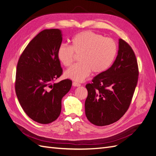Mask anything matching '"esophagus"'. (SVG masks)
<instances>
[{
  "mask_svg": "<svg viewBox=\"0 0 156 156\" xmlns=\"http://www.w3.org/2000/svg\"><path fill=\"white\" fill-rule=\"evenodd\" d=\"M72 84H73V87H80V86H81V84H79L77 82H73Z\"/></svg>",
  "mask_w": 156,
  "mask_h": 156,
  "instance_id": "obj_1",
  "label": "esophagus"
}]
</instances>
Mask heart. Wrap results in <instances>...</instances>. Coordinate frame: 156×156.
<instances>
[{
	"instance_id": "b5f03b06",
	"label": "heart",
	"mask_w": 156,
	"mask_h": 156,
	"mask_svg": "<svg viewBox=\"0 0 156 156\" xmlns=\"http://www.w3.org/2000/svg\"><path fill=\"white\" fill-rule=\"evenodd\" d=\"M117 53L115 41L91 31L79 33L72 39V45L61 44L58 49L59 60L69 67L77 55L80 62L66 71V77L82 82L91 73L104 72L112 63Z\"/></svg>"
}]
</instances>
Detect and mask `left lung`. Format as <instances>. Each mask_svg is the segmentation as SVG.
Instances as JSON below:
<instances>
[{
  "label": "left lung",
  "instance_id": "left-lung-1",
  "mask_svg": "<svg viewBox=\"0 0 156 156\" xmlns=\"http://www.w3.org/2000/svg\"><path fill=\"white\" fill-rule=\"evenodd\" d=\"M139 68L130 45L119 39L118 55L111 67L87 84L85 114L98 126L111 124L128 109L137 84Z\"/></svg>",
  "mask_w": 156,
  "mask_h": 156
}]
</instances>
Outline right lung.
Returning a JSON list of instances; mask_svg holds the SVG:
<instances>
[{
    "label": "right lung",
    "mask_w": 156,
    "mask_h": 156,
    "mask_svg": "<svg viewBox=\"0 0 156 156\" xmlns=\"http://www.w3.org/2000/svg\"><path fill=\"white\" fill-rule=\"evenodd\" d=\"M59 29L40 32L27 45L18 60L15 88L23 111L32 120L47 124L56 120L61 112V101L72 81H53L62 74L57 52L62 44Z\"/></svg>",
    "instance_id": "right-lung-1"
}]
</instances>
